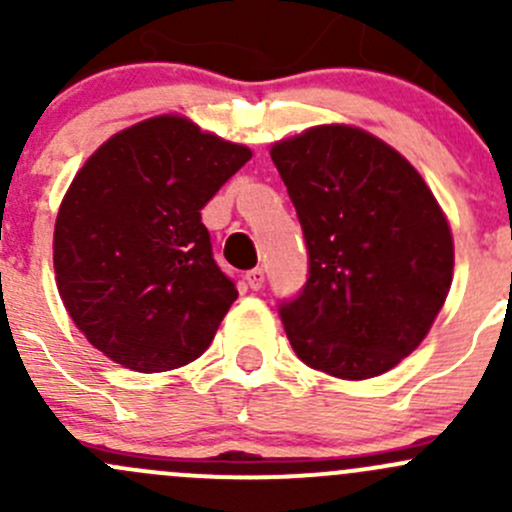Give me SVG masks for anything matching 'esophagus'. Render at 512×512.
Returning <instances> with one entry per match:
<instances>
[{
  "label": "esophagus",
  "instance_id": "1",
  "mask_svg": "<svg viewBox=\"0 0 512 512\" xmlns=\"http://www.w3.org/2000/svg\"><path fill=\"white\" fill-rule=\"evenodd\" d=\"M245 280H247V285H250V289H262L265 287V270H262V267H255V270H250L245 275Z\"/></svg>",
  "mask_w": 512,
  "mask_h": 512
}]
</instances>
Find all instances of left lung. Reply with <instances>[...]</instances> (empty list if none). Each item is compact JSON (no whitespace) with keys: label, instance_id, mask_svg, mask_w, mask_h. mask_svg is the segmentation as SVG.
<instances>
[{"label":"left lung","instance_id":"obj_1","mask_svg":"<svg viewBox=\"0 0 512 512\" xmlns=\"http://www.w3.org/2000/svg\"><path fill=\"white\" fill-rule=\"evenodd\" d=\"M309 250L302 294L282 304L292 349L312 369L361 381L426 339L453 280V235L421 173L347 123L272 143Z\"/></svg>","mask_w":512,"mask_h":512}]
</instances>
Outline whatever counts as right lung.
<instances>
[{"instance_id":"right-lung-1","label":"right lung","mask_w":512,"mask_h":512,"mask_svg":"<svg viewBox=\"0 0 512 512\" xmlns=\"http://www.w3.org/2000/svg\"><path fill=\"white\" fill-rule=\"evenodd\" d=\"M250 158L180 113L133 123L91 153L54 225L59 297L91 347L141 374L210 347L237 289L200 210Z\"/></svg>"}]
</instances>
